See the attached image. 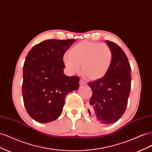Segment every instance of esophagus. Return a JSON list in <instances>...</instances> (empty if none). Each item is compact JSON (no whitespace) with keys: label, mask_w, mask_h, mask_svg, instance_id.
Wrapping results in <instances>:
<instances>
[{"label":"esophagus","mask_w":152,"mask_h":152,"mask_svg":"<svg viewBox=\"0 0 152 152\" xmlns=\"http://www.w3.org/2000/svg\"><path fill=\"white\" fill-rule=\"evenodd\" d=\"M79 84H80V85H84V84H86L85 82H84V80H82V79H80V80H79Z\"/></svg>","instance_id":"obj_1"}]
</instances>
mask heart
Listing matches in <instances>:
<instances>
[{
	"label": "heart",
	"instance_id": "heart-1",
	"mask_svg": "<svg viewBox=\"0 0 152 152\" xmlns=\"http://www.w3.org/2000/svg\"><path fill=\"white\" fill-rule=\"evenodd\" d=\"M63 61L71 73L80 70L87 79L98 80L103 78L110 70L113 61V53L106 44L82 41L64 54Z\"/></svg>",
	"mask_w": 152,
	"mask_h": 152
}]
</instances>
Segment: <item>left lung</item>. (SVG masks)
<instances>
[{"instance_id":"obj_1","label":"left lung","mask_w":152,"mask_h":152,"mask_svg":"<svg viewBox=\"0 0 152 152\" xmlns=\"http://www.w3.org/2000/svg\"><path fill=\"white\" fill-rule=\"evenodd\" d=\"M113 53L111 68L103 78L87 83L93 96L89 115L103 124L115 123L126 111L131 91V66L126 55L115 43L106 40Z\"/></svg>"}]
</instances>
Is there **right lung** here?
Returning <instances> with one entry per match:
<instances>
[{
    "label": "right lung",
    "instance_id": "1",
    "mask_svg": "<svg viewBox=\"0 0 152 152\" xmlns=\"http://www.w3.org/2000/svg\"><path fill=\"white\" fill-rule=\"evenodd\" d=\"M75 39L44 40L31 49L23 72L22 94L29 115L40 123L57 119L66 95L79 87V78L64 74V54Z\"/></svg>",
    "mask_w": 152,
    "mask_h": 152
}]
</instances>
